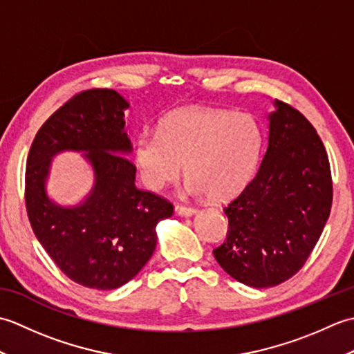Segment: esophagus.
<instances>
[{"label": "esophagus", "mask_w": 354, "mask_h": 354, "mask_svg": "<svg viewBox=\"0 0 354 354\" xmlns=\"http://www.w3.org/2000/svg\"><path fill=\"white\" fill-rule=\"evenodd\" d=\"M175 212L179 214V216H185V217H189V216H193V214H196V208H192V207H185V205H176L175 207Z\"/></svg>", "instance_id": "obj_1"}]
</instances>
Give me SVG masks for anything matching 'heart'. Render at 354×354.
Returning <instances> with one entry per match:
<instances>
[{
  "mask_svg": "<svg viewBox=\"0 0 354 354\" xmlns=\"http://www.w3.org/2000/svg\"><path fill=\"white\" fill-rule=\"evenodd\" d=\"M261 147L263 131L254 115L189 106L164 117L160 132L140 135L135 162L149 189L176 181L184 165L187 190L227 201L252 178Z\"/></svg>",
  "mask_w": 354,
  "mask_h": 354,
  "instance_id": "1",
  "label": "heart"
}]
</instances>
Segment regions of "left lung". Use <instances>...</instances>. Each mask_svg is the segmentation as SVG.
<instances>
[{
  "instance_id": "left-lung-1",
  "label": "left lung",
  "mask_w": 354,
  "mask_h": 354,
  "mask_svg": "<svg viewBox=\"0 0 354 354\" xmlns=\"http://www.w3.org/2000/svg\"><path fill=\"white\" fill-rule=\"evenodd\" d=\"M260 169L223 208L227 240L214 248L225 272L251 288H272L303 268L333 201L332 171L319 135L301 112L275 100Z\"/></svg>"
}]
</instances>
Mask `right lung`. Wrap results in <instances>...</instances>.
<instances>
[{"label":"right lung","mask_w":354,"mask_h":354,"mask_svg":"<svg viewBox=\"0 0 354 354\" xmlns=\"http://www.w3.org/2000/svg\"><path fill=\"white\" fill-rule=\"evenodd\" d=\"M129 108L114 89H88L59 108L30 147L26 207L36 239L59 269L85 288L111 290L137 275L156 246V223L173 205L135 187V165L124 132ZM65 149L85 151L95 185L84 203L62 207L44 190L52 156Z\"/></svg>","instance_id":"add662e5"}]
</instances>
